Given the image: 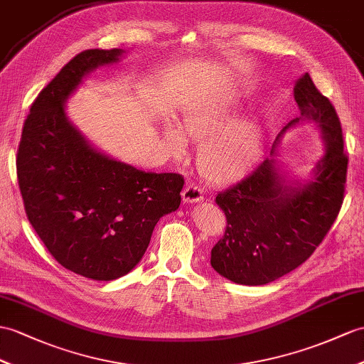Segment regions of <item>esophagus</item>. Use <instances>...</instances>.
<instances>
[{
    "instance_id": "34e87169",
    "label": "esophagus",
    "mask_w": 364,
    "mask_h": 364,
    "mask_svg": "<svg viewBox=\"0 0 364 364\" xmlns=\"http://www.w3.org/2000/svg\"><path fill=\"white\" fill-rule=\"evenodd\" d=\"M182 199H183V202H187V203L199 202L200 199H203V193H202V190L198 187V185L188 183L187 187H185L183 191H182Z\"/></svg>"
}]
</instances>
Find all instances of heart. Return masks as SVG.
I'll use <instances>...</instances> for the list:
<instances>
[{
  "mask_svg": "<svg viewBox=\"0 0 364 364\" xmlns=\"http://www.w3.org/2000/svg\"><path fill=\"white\" fill-rule=\"evenodd\" d=\"M232 115L230 103L210 102L198 106L183 120L188 137L200 144V171L213 183L241 179L258 162L264 146V131L258 123L241 120L227 126ZM164 140L173 154L187 151V139L174 125L165 128Z\"/></svg>",
  "mask_w": 364,
  "mask_h": 364,
  "instance_id": "heart-1",
  "label": "heart"
}]
</instances>
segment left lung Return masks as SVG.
<instances>
[{
    "mask_svg": "<svg viewBox=\"0 0 364 364\" xmlns=\"http://www.w3.org/2000/svg\"><path fill=\"white\" fill-rule=\"evenodd\" d=\"M294 95L301 115L281 131L274 145L290 127L312 120L321 129L326 153L306 183L289 182L277 161L267 159L218 194L227 228L211 249V267L236 284L262 286L295 270L321 244L344 199L348 156L333 105L307 73L298 78Z\"/></svg>",
    "mask_w": 364,
    "mask_h": 364,
    "instance_id": "1",
    "label": "left lung"
}]
</instances>
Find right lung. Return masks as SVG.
Returning a JSON list of instances; mask_svg holds the SVG:
<instances>
[{
  "label": "right lung",
  "mask_w": 364,
  "mask_h": 364,
  "mask_svg": "<svg viewBox=\"0 0 364 364\" xmlns=\"http://www.w3.org/2000/svg\"><path fill=\"white\" fill-rule=\"evenodd\" d=\"M122 49L80 52L38 94L24 122L16 174L31 225L65 269L111 281L136 267L159 219L181 205L183 177L145 173L95 149L65 112L82 80Z\"/></svg>",
  "instance_id": "1"
}]
</instances>
